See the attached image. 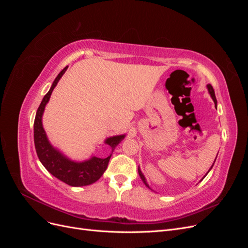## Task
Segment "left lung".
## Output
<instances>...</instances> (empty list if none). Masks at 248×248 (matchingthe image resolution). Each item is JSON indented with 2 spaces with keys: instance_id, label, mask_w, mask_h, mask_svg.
<instances>
[{
  "instance_id": "left-lung-1",
  "label": "left lung",
  "mask_w": 248,
  "mask_h": 248,
  "mask_svg": "<svg viewBox=\"0 0 248 248\" xmlns=\"http://www.w3.org/2000/svg\"><path fill=\"white\" fill-rule=\"evenodd\" d=\"M207 89H208V91H209V94L210 95H211V97H212V99H213V101H214V103H215V108L217 107V100H216V97H215V93H214V90H213V88H212V86L211 85H207ZM217 157V156H216ZM215 160H216V158H215ZM215 160H214V162H215ZM214 162H213V164H212V166H211V168H210L209 169V170H208V172L210 171V170H211V169L213 168V166H214ZM208 172H207V174H208ZM207 174L204 176V178L207 176ZM139 175H140V179L142 180V182H144L145 183V185L147 186V187H149V188L150 189H151V187H150L149 186V184L147 183V180H146V178H145V176H144V174H142V172H141V170H140V167H139ZM204 178H202V179H204ZM202 180H201V181H202Z\"/></svg>"
}]
</instances>
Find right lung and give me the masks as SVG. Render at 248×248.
Masks as SVG:
<instances>
[{"label":"right lung","mask_w":248,"mask_h":248,"mask_svg":"<svg viewBox=\"0 0 248 248\" xmlns=\"http://www.w3.org/2000/svg\"><path fill=\"white\" fill-rule=\"evenodd\" d=\"M67 68H68V66L65 67L58 74V77L52 82L49 91L43 97L40 106L37 109L34 121V142L40 162L52 176H55L70 186L79 187L93 184L103 175V172L106 171L108 168L112 152H114L115 148L120 142L124 140L125 134L109 137L104 140V144L108 145L111 149V153L107 158H99V157L92 156L91 158L84 161H74L50 144L46 132L43 128L42 116L46 104L49 101L52 91H54L60 78L63 77Z\"/></svg>","instance_id":"obj_1"}]
</instances>
